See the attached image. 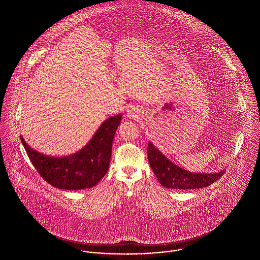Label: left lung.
<instances>
[{"label": "left lung", "instance_id": "1", "mask_svg": "<svg viewBox=\"0 0 260 260\" xmlns=\"http://www.w3.org/2000/svg\"><path fill=\"white\" fill-rule=\"evenodd\" d=\"M148 160L158 179L159 183L167 188L196 189L207 187L223 176L224 170L213 174H197L183 170L170 161L151 142L148 143Z\"/></svg>", "mask_w": 260, "mask_h": 260}]
</instances>
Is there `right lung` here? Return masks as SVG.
<instances>
[{
  "instance_id": "1",
  "label": "right lung",
  "mask_w": 260,
  "mask_h": 260,
  "mask_svg": "<svg viewBox=\"0 0 260 260\" xmlns=\"http://www.w3.org/2000/svg\"><path fill=\"white\" fill-rule=\"evenodd\" d=\"M122 115L106 119L89 143L75 154L52 157L37 152L20 140L28 158L40 176L52 186L66 190L93 187L106 175L112 154V143Z\"/></svg>"
}]
</instances>
